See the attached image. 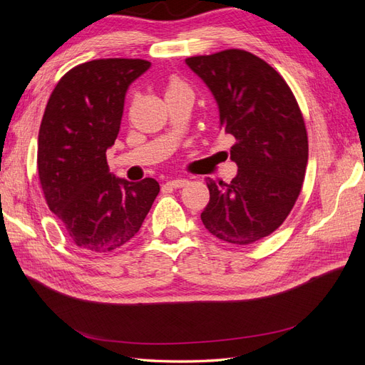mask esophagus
<instances>
[{
    "label": "esophagus",
    "mask_w": 365,
    "mask_h": 365,
    "mask_svg": "<svg viewBox=\"0 0 365 365\" xmlns=\"http://www.w3.org/2000/svg\"><path fill=\"white\" fill-rule=\"evenodd\" d=\"M187 184H189V180H185V178H175V180H170L165 182V185L172 187V189H180V187H184Z\"/></svg>",
    "instance_id": "34e87169"
}]
</instances>
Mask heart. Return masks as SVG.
<instances>
[{
	"mask_svg": "<svg viewBox=\"0 0 365 365\" xmlns=\"http://www.w3.org/2000/svg\"><path fill=\"white\" fill-rule=\"evenodd\" d=\"M178 91H189V88H187L182 82L180 81H172L169 88H168V93H178Z\"/></svg>",
	"mask_w": 365,
	"mask_h": 365,
	"instance_id": "obj_1",
	"label": "heart"
}]
</instances>
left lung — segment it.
<instances>
[{"mask_svg":"<svg viewBox=\"0 0 365 365\" xmlns=\"http://www.w3.org/2000/svg\"><path fill=\"white\" fill-rule=\"evenodd\" d=\"M212 91L219 125L236 143L230 184L207 178L210 201L201 219L208 233L248 245L277 230L302 190L307 134L300 108L283 77L244 50L185 59Z\"/></svg>","mask_w":365,"mask_h":365,"instance_id":"8db88e82","label":"left lung"}]
</instances>
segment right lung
<instances>
[{"mask_svg": "<svg viewBox=\"0 0 365 365\" xmlns=\"http://www.w3.org/2000/svg\"><path fill=\"white\" fill-rule=\"evenodd\" d=\"M149 67L143 59L85 62L65 74L48 98L38 135L39 181L77 247L106 252L125 245L160 192L153 178H117L106 163L128 86Z\"/></svg>", "mask_w": 365, "mask_h": 365, "instance_id": "1", "label": "right lung"}]
</instances>
